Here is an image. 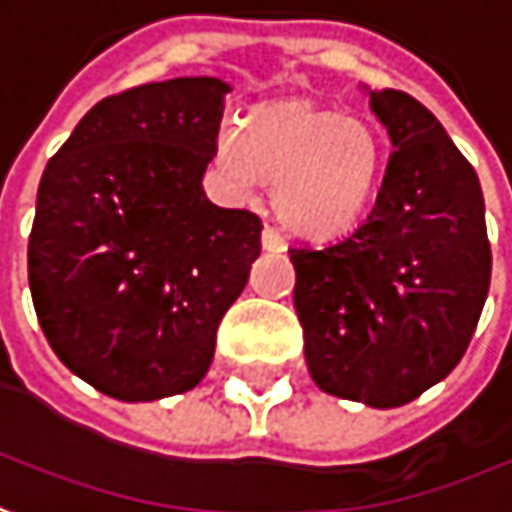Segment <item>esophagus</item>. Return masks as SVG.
<instances>
[{
	"label": "esophagus",
	"instance_id": "esophagus-1",
	"mask_svg": "<svg viewBox=\"0 0 512 512\" xmlns=\"http://www.w3.org/2000/svg\"><path fill=\"white\" fill-rule=\"evenodd\" d=\"M260 243H263V249H266V252H283V249H286V240H283V235H280L274 226H266V229H263Z\"/></svg>",
	"mask_w": 512,
	"mask_h": 512
}]
</instances>
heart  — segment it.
Here are the masks:
<instances>
[{
	"label": "heart",
	"mask_w": 512,
	"mask_h": 512,
	"mask_svg": "<svg viewBox=\"0 0 512 512\" xmlns=\"http://www.w3.org/2000/svg\"><path fill=\"white\" fill-rule=\"evenodd\" d=\"M385 147L362 115L314 98H283L218 135V164L235 189L274 186L277 218L303 238L345 235L360 221L382 175Z\"/></svg>",
	"instance_id": "1"
}]
</instances>
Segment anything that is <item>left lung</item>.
I'll return each instance as SVG.
<instances>
[{"mask_svg": "<svg viewBox=\"0 0 512 512\" xmlns=\"http://www.w3.org/2000/svg\"><path fill=\"white\" fill-rule=\"evenodd\" d=\"M391 158L371 215L323 249H289L311 379L331 397L399 408L459 365L490 289L476 169L436 115L368 90Z\"/></svg>", "mask_w": 512, "mask_h": 512, "instance_id": "left-lung-1", "label": "left lung"}]
</instances>
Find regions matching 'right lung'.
<instances>
[{"mask_svg": "<svg viewBox=\"0 0 512 512\" xmlns=\"http://www.w3.org/2000/svg\"><path fill=\"white\" fill-rule=\"evenodd\" d=\"M229 90L184 76L104 98L39 181L33 309L56 357L107 397L195 388L260 255V218L215 206L201 184Z\"/></svg>", "mask_w": 512, "mask_h": 512, "instance_id": "add662e5", "label": "right lung"}]
</instances>
